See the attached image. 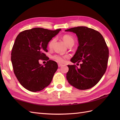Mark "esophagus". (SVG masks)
<instances>
[{
  "label": "esophagus",
  "instance_id": "1",
  "mask_svg": "<svg viewBox=\"0 0 120 120\" xmlns=\"http://www.w3.org/2000/svg\"><path fill=\"white\" fill-rule=\"evenodd\" d=\"M63 64H58V67H60L61 66H62Z\"/></svg>",
  "mask_w": 120,
  "mask_h": 120
}]
</instances>
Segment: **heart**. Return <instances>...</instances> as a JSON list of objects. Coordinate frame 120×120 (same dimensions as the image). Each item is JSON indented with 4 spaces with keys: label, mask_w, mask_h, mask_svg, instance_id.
<instances>
[{
    "label": "heart",
    "mask_w": 120,
    "mask_h": 120,
    "mask_svg": "<svg viewBox=\"0 0 120 120\" xmlns=\"http://www.w3.org/2000/svg\"><path fill=\"white\" fill-rule=\"evenodd\" d=\"M63 39L68 46L70 45H73L75 43V39L72 38L71 35H68V34H65L63 37ZM54 42V39H53L51 40L49 43V48H52L53 43ZM52 59L56 61V62L59 63L60 64L64 63L66 59H68L69 56L68 55H65V56H60L59 55V54H56V55H54L52 57Z\"/></svg>",
    "instance_id": "b5f03b06"
}]
</instances>
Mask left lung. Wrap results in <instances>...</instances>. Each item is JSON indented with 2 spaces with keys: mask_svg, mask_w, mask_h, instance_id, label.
<instances>
[{
  "mask_svg": "<svg viewBox=\"0 0 120 120\" xmlns=\"http://www.w3.org/2000/svg\"><path fill=\"white\" fill-rule=\"evenodd\" d=\"M65 31L74 32L78 38L79 46L71 61L81 63L79 68L75 65H68L67 80L79 90L91 88L100 81L107 70L109 49L106 43L99 32L86 26Z\"/></svg>",
  "mask_w": 120,
  "mask_h": 120,
  "instance_id": "left-lung-1",
  "label": "left lung"
}]
</instances>
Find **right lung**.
<instances>
[{"label":"right lung","instance_id":"obj_1","mask_svg":"<svg viewBox=\"0 0 120 120\" xmlns=\"http://www.w3.org/2000/svg\"><path fill=\"white\" fill-rule=\"evenodd\" d=\"M60 30L34 28L21 32L17 36L11 60L14 73L25 89L31 92H38L51 82L58 68L57 63L49 60L41 65L39 61L48 60L45 52H48V43Z\"/></svg>","mask_w":120,"mask_h":120}]
</instances>
